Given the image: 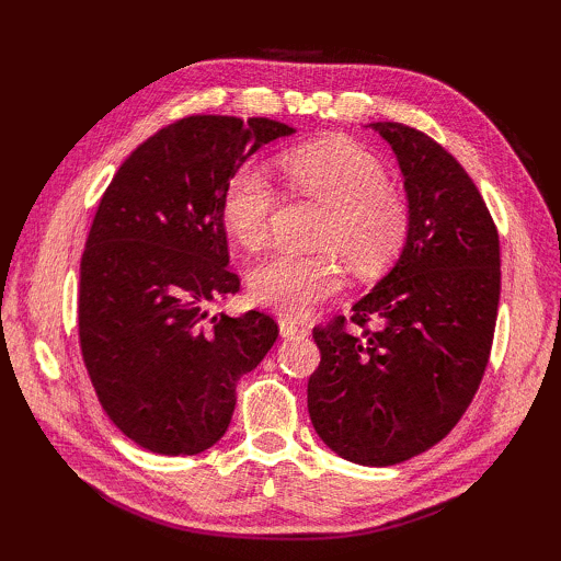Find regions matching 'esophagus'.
<instances>
[{"label":"esophagus","mask_w":561,"mask_h":561,"mask_svg":"<svg viewBox=\"0 0 561 561\" xmlns=\"http://www.w3.org/2000/svg\"><path fill=\"white\" fill-rule=\"evenodd\" d=\"M279 332H282V337H294L296 332H301V325L296 323V320H291L289 316H279Z\"/></svg>","instance_id":"1"}]
</instances>
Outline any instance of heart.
Returning a JSON list of instances; mask_svg holds the SVG:
<instances>
[{"label":"heart","mask_w":561,"mask_h":561,"mask_svg":"<svg viewBox=\"0 0 561 561\" xmlns=\"http://www.w3.org/2000/svg\"><path fill=\"white\" fill-rule=\"evenodd\" d=\"M279 165L289 190L325 205L318 245L340 250L354 272H376L398 253L408 231V199L386 181L380 161L344 137L287 149ZM279 195L260 163H243L224 187L221 214L238 243L257 248L267 241ZM342 287V270L332 250L296 253L274 250L250 272V294L262 306L304 316Z\"/></svg>","instance_id":"1"}]
</instances>
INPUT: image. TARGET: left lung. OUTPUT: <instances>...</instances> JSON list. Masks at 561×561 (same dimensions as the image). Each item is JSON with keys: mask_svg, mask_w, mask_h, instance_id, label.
Listing matches in <instances>:
<instances>
[{"mask_svg": "<svg viewBox=\"0 0 561 561\" xmlns=\"http://www.w3.org/2000/svg\"><path fill=\"white\" fill-rule=\"evenodd\" d=\"M366 127L396 153L408 231L350 323L337 316L313 330L320 366L308 378V414L340 458L386 468L438 444L472 402L492 350L502 260L480 190L444 147L400 123Z\"/></svg>", "mask_w": 561, "mask_h": 561, "instance_id": "8db88e82", "label": "left lung"}]
</instances>
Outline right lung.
I'll list each match as a JSON object with an SVG mask.
<instances>
[{
    "mask_svg": "<svg viewBox=\"0 0 561 561\" xmlns=\"http://www.w3.org/2000/svg\"><path fill=\"white\" fill-rule=\"evenodd\" d=\"M296 129L267 117H183L129 153L81 255L79 342L105 414L141 448L195 456L226 434L236 383L265 359V313L207 316L236 294L221 197L231 173Z\"/></svg>",
    "mask_w": 561,
    "mask_h": 561,
    "instance_id": "right-lung-1",
    "label": "right lung"
}]
</instances>
